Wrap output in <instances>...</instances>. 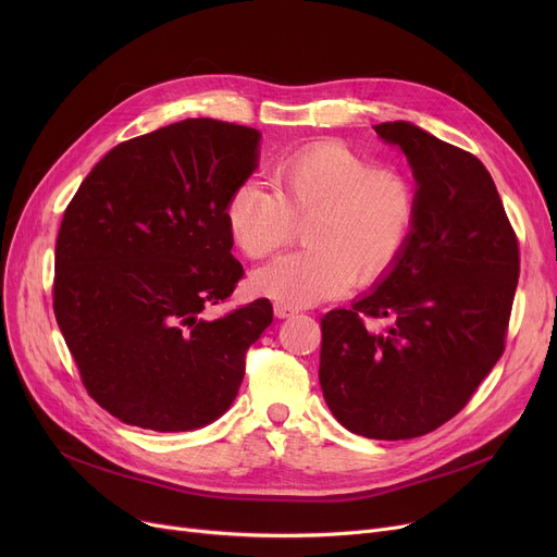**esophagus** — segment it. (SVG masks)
I'll return each instance as SVG.
<instances>
[{
	"label": "esophagus",
	"instance_id": "obj_1",
	"mask_svg": "<svg viewBox=\"0 0 557 557\" xmlns=\"http://www.w3.org/2000/svg\"><path fill=\"white\" fill-rule=\"evenodd\" d=\"M273 311L277 318H290L296 313V307H288V305H282V302H275L273 305Z\"/></svg>",
	"mask_w": 557,
	"mask_h": 557
}]
</instances>
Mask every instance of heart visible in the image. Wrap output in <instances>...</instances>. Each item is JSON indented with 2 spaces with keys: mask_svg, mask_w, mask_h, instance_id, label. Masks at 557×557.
<instances>
[{
  "mask_svg": "<svg viewBox=\"0 0 557 557\" xmlns=\"http://www.w3.org/2000/svg\"><path fill=\"white\" fill-rule=\"evenodd\" d=\"M273 189L246 181L225 202L230 237L246 257L263 259L307 221L309 248L284 255L252 277L257 294L288 307L315 305L345 288L384 277L406 250L418 221L413 183L341 141H315L282 160Z\"/></svg>",
  "mask_w": 557,
  "mask_h": 557,
  "instance_id": "1",
  "label": "heart"
}]
</instances>
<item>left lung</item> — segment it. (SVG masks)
<instances>
[{
    "label": "left lung",
    "mask_w": 557,
    "mask_h": 557,
    "mask_svg": "<svg viewBox=\"0 0 557 557\" xmlns=\"http://www.w3.org/2000/svg\"><path fill=\"white\" fill-rule=\"evenodd\" d=\"M418 181V221L388 277L320 318V388L334 418L376 441H408L460 413L502 359L519 242L490 171L408 122L374 126ZM386 317L382 333L369 323Z\"/></svg>",
    "instance_id": "1"
}]
</instances>
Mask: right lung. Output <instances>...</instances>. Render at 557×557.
Listing matches in <instances>:
<instances>
[{"label":"right lung","mask_w":557,"mask_h":557,"mask_svg":"<svg viewBox=\"0 0 557 557\" xmlns=\"http://www.w3.org/2000/svg\"><path fill=\"white\" fill-rule=\"evenodd\" d=\"M259 131L185 120L116 144L70 200L53 313L101 408L151 431L214 422L239 393L267 298L208 318L244 277L225 202L257 166Z\"/></svg>","instance_id":"right-lung-1"}]
</instances>
